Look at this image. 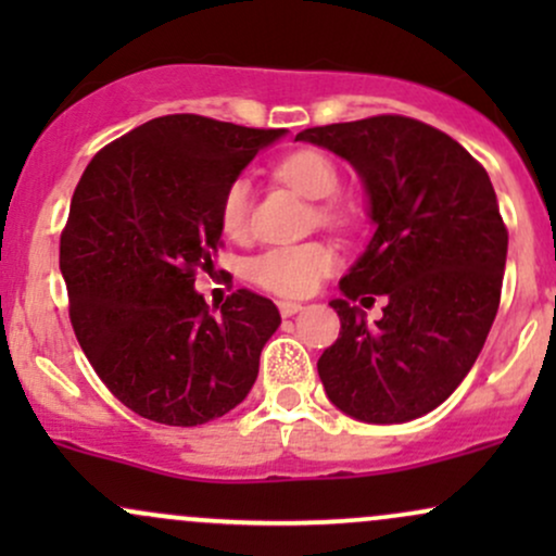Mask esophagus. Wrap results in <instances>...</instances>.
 <instances>
[{"label":"esophagus","instance_id":"obj_1","mask_svg":"<svg viewBox=\"0 0 556 556\" xmlns=\"http://www.w3.org/2000/svg\"><path fill=\"white\" fill-rule=\"evenodd\" d=\"M300 311H303V303H292V300H282V303H279V314H282L285 318L295 316V314H300Z\"/></svg>","mask_w":556,"mask_h":556}]
</instances>
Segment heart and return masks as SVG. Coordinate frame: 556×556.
<instances>
[{
	"label": "heart",
	"instance_id": "b5f03b06",
	"mask_svg": "<svg viewBox=\"0 0 556 556\" xmlns=\"http://www.w3.org/2000/svg\"><path fill=\"white\" fill-rule=\"evenodd\" d=\"M277 180L292 188L308 201H324L316 208V219L327 227H348L350 214L340 203H331L329 198L340 188V172L334 162L324 156L321 151H295L285 156L274 169ZM251 195L253 188L248 177H235L227 185L219 201V225L227 238H242L248 232L251 219ZM337 266V256L324 242H305L292 248H269L258 253L248 264V277L253 285L264 287L282 298H305L316 290L324 277H329Z\"/></svg>",
	"mask_w": 556,
	"mask_h": 556
}]
</instances>
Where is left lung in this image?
<instances>
[{
    "mask_svg": "<svg viewBox=\"0 0 556 556\" xmlns=\"http://www.w3.org/2000/svg\"><path fill=\"white\" fill-rule=\"evenodd\" d=\"M295 140L353 164L376 227L329 303L342 331L318 358L327 397L363 424L426 416L473 368L500 308L507 227L486 169L446 132L400 114ZM368 294L388 303L371 328L352 305Z\"/></svg>",
    "mask_w": 556,
    "mask_h": 556,
    "instance_id": "1",
    "label": "left lung"
}]
</instances>
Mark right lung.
<instances>
[{"mask_svg":"<svg viewBox=\"0 0 556 556\" xmlns=\"http://www.w3.org/2000/svg\"><path fill=\"white\" fill-rule=\"evenodd\" d=\"M285 132L167 114L83 172L60 240L70 321L99 379L138 416L201 426L251 392L282 324L277 305L238 290L212 316L195 271L214 269L225 188Z\"/></svg>","mask_w":556,"mask_h":556,"instance_id":"add662e5","label":"right lung"}]
</instances>
